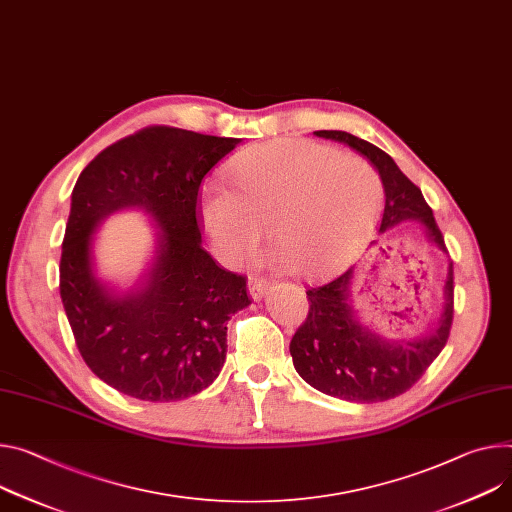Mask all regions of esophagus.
<instances>
[{
  "mask_svg": "<svg viewBox=\"0 0 512 512\" xmlns=\"http://www.w3.org/2000/svg\"><path fill=\"white\" fill-rule=\"evenodd\" d=\"M267 284L263 282V280H251L249 282V296L255 300V302H259V300H263L265 296H267Z\"/></svg>",
  "mask_w": 512,
  "mask_h": 512,
  "instance_id": "esophagus-1",
  "label": "esophagus"
}]
</instances>
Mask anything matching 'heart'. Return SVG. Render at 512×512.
<instances>
[{
  "instance_id": "b5f03b06",
  "label": "heart",
  "mask_w": 512,
  "mask_h": 512,
  "mask_svg": "<svg viewBox=\"0 0 512 512\" xmlns=\"http://www.w3.org/2000/svg\"><path fill=\"white\" fill-rule=\"evenodd\" d=\"M232 183H208L200 196L214 253L232 267L257 251L267 224L275 263L302 275L331 271L365 247L382 202L374 165L296 138L245 151Z\"/></svg>"
}]
</instances>
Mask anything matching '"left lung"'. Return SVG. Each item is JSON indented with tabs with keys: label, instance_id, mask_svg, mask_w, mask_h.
Returning a JSON list of instances; mask_svg holds the SVG:
<instances>
[{
	"label": "left lung",
	"instance_id": "8db88e82",
	"mask_svg": "<svg viewBox=\"0 0 512 512\" xmlns=\"http://www.w3.org/2000/svg\"><path fill=\"white\" fill-rule=\"evenodd\" d=\"M314 134L347 145L378 171L384 185L380 235L402 222H416L427 243L447 253L433 210L388 153L343 130ZM355 271L357 265L331 284L306 292L310 312L292 337L290 355L300 378L318 392L347 402H384L412 388L445 347L453 320V265H447L443 306L433 327L408 341L386 339L363 322L353 302Z\"/></svg>",
	"mask_w": 512,
	"mask_h": 512
}]
</instances>
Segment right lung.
Here are the masks:
<instances>
[{
  "instance_id": "obj_1",
  "label": "right lung",
  "mask_w": 512,
  "mask_h": 512,
  "mask_svg": "<svg viewBox=\"0 0 512 512\" xmlns=\"http://www.w3.org/2000/svg\"><path fill=\"white\" fill-rule=\"evenodd\" d=\"M243 138L149 126L91 161L71 194L61 300L77 349L114 390L175 402L208 388L226 359V322L251 304L243 275L204 251L200 183ZM136 209L154 228L148 265L132 287L99 273L101 224Z\"/></svg>"
}]
</instances>
